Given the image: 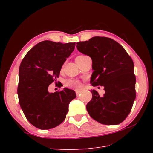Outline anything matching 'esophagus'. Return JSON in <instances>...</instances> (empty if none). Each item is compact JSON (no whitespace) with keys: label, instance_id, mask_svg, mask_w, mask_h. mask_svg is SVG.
I'll list each match as a JSON object with an SVG mask.
<instances>
[{"label":"esophagus","instance_id":"obj_1","mask_svg":"<svg viewBox=\"0 0 153 153\" xmlns=\"http://www.w3.org/2000/svg\"><path fill=\"white\" fill-rule=\"evenodd\" d=\"M76 95L78 96L81 93V91H76Z\"/></svg>","mask_w":153,"mask_h":153}]
</instances>
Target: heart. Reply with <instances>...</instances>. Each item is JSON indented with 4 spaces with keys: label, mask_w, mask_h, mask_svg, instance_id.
Listing matches in <instances>:
<instances>
[{
    "label": "heart",
    "mask_w": 153,
    "mask_h": 153,
    "mask_svg": "<svg viewBox=\"0 0 153 153\" xmlns=\"http://www.w3.org/2000/svg\"><path fill=\"white\" fill-rule=\"evenodd\" d=\"M84 56H84V55L78 56L76 58V60H77L80 58H83V57H84ZM66 85L68 87L72 88V89L78 90L81 87L82 84H81V82L79 81H77V80H68V81H67L66 82Z\"/></svg>",
    "instance_id": "1"
}]
</instances>
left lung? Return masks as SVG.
<instances>
[{
    "label": "left lung",
    "mask_w": 153,
    "mask_h": 153,
    "mask_svg": "<svg viewBox=\"0 0 153 153\" xmlns=\"http://www.w3.org/2000/svg\"><path fill=\"white\" fill-rule=\"evenodd\" d=\"M77 48L92 61L91 83L103 86L105 91L100 97L92 90V98L86 108L96 121L115 125L129 115L136 98L134 63L124 48L107 37L95 36L89 41L77 43Z\"/></svg>",
    "instance_id": "8db88e82"
}]
</instances>
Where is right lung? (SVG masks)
<instances>
[{
	"mask_svg": "<svg viewBox=\"0 0 153 153\" xmlns=\"http://www.w3.org/2000/svg\"><path fill=\"white\" fill-rule=\"evenodd\" d=\"M75 45L45 40L32 48L21 62L19 103L28 121L39 129L49 130L60 125L66 118L70 102L76 97L74 91L67 88L54 93L48 91Z\"/></svg>",
	"mask_w": 153,
	"mask_h": 153,
	"instance_id": "obj_1",
	"label": "right lung"
}]
</instances>
